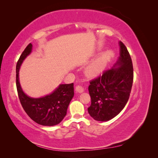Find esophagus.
<instances>
[{"label": "esophagus", "instance_id": "1", "mask_svg": "<svg viewBox=\"0 0 158 158\" xmlns=\"http://www.w3.org/2000/svg\"><path fill=\"white\" fill-rule=\"evenodd\" d=\"M75 90H76L77 92L82 93V92H84V88H83V87L81 86V85H77V86H76Z\"/></svg>", "mask_w": 158, "mask_h": 158}]
</instances>
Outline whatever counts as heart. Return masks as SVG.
Wrapping results in <instances>:
<instances>
[{"label": "heart", "instance_id": "heart-1", "mask_svg": "<svg viewBox=\"0 0 158 158\" xmlns=\"http://www.w3.org/2000/svg\"><path fill=\"white\" fill-rule=\"evenodd\" d=\"M113 56V53L107 51L90 62L85 69V73L88 77H96L103 72L107 64Z\"/></svg>", "mask_w": 158, "mask_h": 158}]
</instances>
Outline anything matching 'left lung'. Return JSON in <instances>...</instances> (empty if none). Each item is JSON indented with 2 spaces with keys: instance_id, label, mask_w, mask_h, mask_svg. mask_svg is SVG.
<instances>
[{
  "instance_id": "obj_1",
  "label": "left lung",
  "mask_w": 158,
  "mask_h": 158,
  "mask_svg": "<svg viewBox=\"0 0 158 158\" xmlns=\"http://www.w3.org/2000/svg\"><path fill=\"white\" fill-rule=\"evenodd\" d=\"M120 56L113 68L90 81L91 105L88 113L96 121L106 122L122 111L129 99L133 83V66L126 47L119 41Z\"/></svg>"
}]
</instances>
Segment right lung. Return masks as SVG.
Listing matches in <instances>:
<instances>
[{
	"mask_svg": "<svg viewBox=\"0 0 158 158\" xmlns=\"http://www.w3.org/2000/svg\"><path fill=\"white\" fill-rule=\"evenodd\" d=\"M32 45H28L16 65V87L20 103L31 118L40 125L53 126L62 122L66 115L70 100L74 96V84H60L51 94L33 98L25 94L19 81V70L24 59L31 53Z\"/></svg>",
	"mask_w": 158,
	"mask_h": 158,
	"instance_id": "obj_1",
	"label": "right lung"
}]
</instances>
